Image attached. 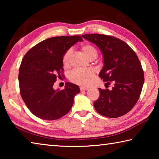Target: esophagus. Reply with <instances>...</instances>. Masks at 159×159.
Instances as JSON below:
<instances>
[{
	"mask_svg": "<svg viewBox=\"0 0 159 159\" xmlns=\"http://www.w3.org/2000/svg\"><path fill=\"white\" fill-rule=\"evenodd\" d=\"M80 89L81 91H83V90H89V88H87V87H80Z\"/></svg>",
	"mask_w": 159,
	"mask_h": 159,
	"instance_id": "esophagus-1",
	"label": "esophagus"
}]
</instances>
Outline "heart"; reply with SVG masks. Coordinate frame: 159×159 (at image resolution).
Masks as SVG:
<instances>
[{"label":"heart","instance_id":"obj_1","mask_svg":"<svg viewBox=\"0 0 159 159\" xmlns=\"http://www.w3.org/2000/svg\"><path fill=\"white\" fill-rule=\"evenodd\" d=\"M80 48H81V50L83 53L85 54V55L89 58L90 60H93L98 56V50L92 44H83ZM71 53L72 50L71 49H69L64 54L62 62L64 66L66 67L69 66V59L71 57ZM94 77H95V72L93 69H76L73 70L69 75V79L71 82L83 86H88L90 85L94 79Z\"/></svg>","mask_w":159,"mask_h":159}]
</instances>
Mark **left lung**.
<instances>
[{
    "label": "left lung",
    "mask_w": 159,
    "mask_h": 159,
    "mask_svg": "<svg viewBox=\"0 0 159 159\" xmlns=\"http://www.w3.org/2000/svg\"><path fill=\"white\" fill-rule=\"evenodd\" d=\"M82 37L95 44L103 55L104 66L99 76L111 90L99 88L94 102L97 111L104 116L118 118L128 113L139 98L144 84V71L133 50L121 40L104 34H84Z\"/></svg>",
    "instance_id": "left-lung-1"
}]
</instances>
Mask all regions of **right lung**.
<instances>
[{
	"instance_id": "right-lung-1",
	"label": "right lung",
	"mask_w": 159,
	"mask_h": 159,
	"mask_svg": "<svg viewBox=\"0 0 159 159\" xmlns=\"http://www.w3.org/2000/svg\"><path fill=\"white\" fill-rule=\"evenodd\" d=\"M80 36H57L45 39L31 48L21 61L19 85L23 101L32 114L52 120L71 110L78 85L66 82L64 90H54L57 78L63 76L64 54L78 41Z\"/></svg>"
}]
</instances>
